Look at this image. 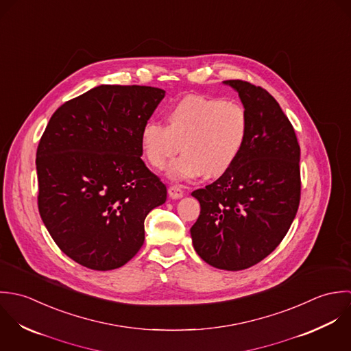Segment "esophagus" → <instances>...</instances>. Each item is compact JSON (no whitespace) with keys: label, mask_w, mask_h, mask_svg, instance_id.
Here are the masks:
<instances>
[{"label":"esophagus","mask_w":351,"mask_h":351,"mask_svg":"<svg viewBox=\"0 0 351 351\" xmlns=\"http://www.w3.org/2000/svg\"><path fill=\"white\" fill-rule=\"evenodd\" d=\"M168 195L172 199H179V198L183 197V190L180 187H178V186H171L168 189Z\"/></svg>","instance_id":"esophagus-1"}]
</instances>
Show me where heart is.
I'll list each match as a JSON object with an SVG mask.
<instances>
[{"label": "heart", "mask_w": 351, "mask_h": 351, "mask_svg": "<svg viewBox=\"0 0 351 351\" xmlns=\"http://www.w3.org/2000/svg\"><path fill=\"white\" fill-rule=\"evenodd\" d=\"M167 123L146 122L141 143L156 169H164L182 145L184 153L168 168L173 180L205 173L208 178L222 176L240 157L250 134L248 112L241 104L205 96L191 95L175 103Z\"/></svg>", "instance_id": "1"}]
</instances>
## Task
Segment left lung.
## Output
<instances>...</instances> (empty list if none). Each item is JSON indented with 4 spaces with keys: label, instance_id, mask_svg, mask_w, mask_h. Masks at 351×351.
Listing matches in <instances>:
<instances>
[{
    "label": "left lung",
    "instance_id": "1",
    "mask_svg": "<svg viewBox=\"0 0 351 351\" xmlns=\"http://www.w3.org/2000/svg\"><path fill=\"white\" fill-rule=\"evenodd\" d=\"M248 112L250 134L233 167L191 195L201 214L191 226L197 254L213 267L239 271L270 255L300 205V145L277 100L263 88L228 80Z\"/></svg>",
    "mask_w": 351,
    "mask_h": 351
}]
</instances>
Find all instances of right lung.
Instances as JSON below:
<instances>
[{"instance_id":"add662e5","label":"right lung","mask_w":351,"mask_h":351,"mask_svg":"<svg viewBox=\"0 0 351 351\" xmlns=\"http://www.w3.org/2000/svg\"><path fill=\"white\" fill-rule=\"evenodd\" d=\"M164 96L153 86L99 85L62 104L39 141L42 221L84 267L126 265L143 244L147 213L167 199L141 160V130Z\"/></svg>"}]
</instances>
